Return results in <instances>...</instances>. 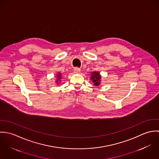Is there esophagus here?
Masks as SVG:
<instances>
[{
	"label": "esophagus",
	"instance_id": "obj_1",
	"mask_svg": "<svg viewBox=\"0 0 159 159\" xmlns=\"http://www.w3.org/2000/svg\"><path fill=\"white\" fill-rule=\"evenodd\" d=\"M74 73H79L80 71H81V70L80 68H78V67H76V68H74Z\"/></svg>",
	"mask_w": 159,
	"mask_h": 159
}]
</instances>
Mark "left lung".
I'll use <instances>...</instances> for the list:
<instances>
[{
	"label": "left lung",
	"instance_id": "obj_1",
	"mask_svg": "<svg viewBox=\"0 0 159 159\" xmlns=\"http://www.w3.org/2000/svg\"><path fill=\"white\" fill-rule=\"evenodd\" d=\"M91 80L93 83V85L95 86H99L100 84L101 80V76L98 71L92 72L91 74Z\"/></svg>",
	"mask_w": 159,
	"mask_h": 159
}]
</instances>
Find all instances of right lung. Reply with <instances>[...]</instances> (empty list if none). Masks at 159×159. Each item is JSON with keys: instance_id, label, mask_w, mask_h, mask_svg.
Masks as SVG:
<instances>
[{"instance_id": "obj_1", "label": "right lung", "mask_w": 159, "mask_h": 159, "mask_svg": "<svg viewBox=\"0 0 159 159\" xmlns=\"http://www.w3.org/2000/svg\"><path fill=\"white\" fill-rule=\"evenodd\" d=\"M61 73H58V74L57 75V80H56V83L57 84H59V82H60V81H61V78H62V77H61Z\"/></svg>"}]
</instances>
